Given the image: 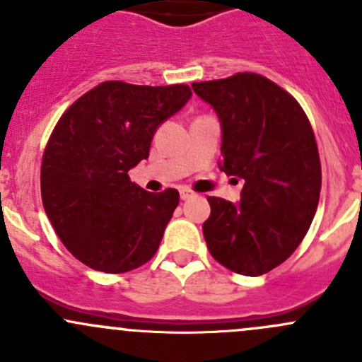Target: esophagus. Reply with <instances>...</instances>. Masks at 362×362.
<instances>
[{
	"instance_id": "esophagus-1",
	"label": "esophagus",
	"mask_w": 362,
	"mask_h": 362,
	"mask_svg": "<svg viewBox=\"0 0 362 362\" xmlns=\"http://www.w3.org/2000/svg\"><path fill=\"white\" fill-rule=\"evenodd\" d=\"M192 196H194V192H192L191 189H187V187L180 189V198L184 199V202H185V199H191Z\"/></svg>"
}]
</instances>
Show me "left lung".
Segmentation results:
<instances>
[{
  "label": "left lung",
  "mask_w": 362,
  "mask_h": 362,
  "mask_svg": "<svg viewBox=\"0 0 362 362\" xmlns=\"http://www.w3.org/2000/svg\"><path fill=\"white\" fill-rule=\"evenodd\" d=\"M192 89L221 120L218 168L243 180L240 203L208 198V250L231 272L264 275L298 249L319 204L322 171L310 120L287 90L257 73Z\"/></svg>",
  "instance_id": "obj_1"
}]
</instances>
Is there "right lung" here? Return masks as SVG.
I'll use <instances>...</instances> for the list:
<instances>
[{
	"label": "right lung",
	"mask_w": 362,
	"mask_h": 362,
	"mask_svg": "<svg viewBox=\"0 0 362 362\" xmlns=\"http://www.w3.org/2000/svg\"><path fill=\"white\" fill-rule=\"evenodd\" d=\"M191 96L185 83L108 80L63 113L43 152L42 202L80 262L126 273L154 257L180 196L144 191L127 171L148 158L156 129Z\"/></svg>",
	"instance_id": "right-lung-1"
}]
</instances>
